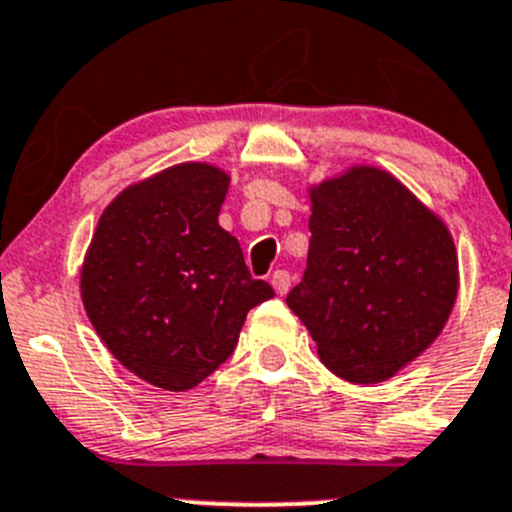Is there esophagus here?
Here are the masks:
<instances>
[{
	"instance_id": "34e87169",
	"label": "esophagus",
	"mask_w": 512,
	"mask_h": 512,
	"mask_svg": "<svg viewBox=\"0 0 512 512\" xmlns=\"http://www.w3.org/2000/svg\"><path fill=\"white\" fill-rule=\"evenodd\" d=\"M270 282H272V287H275L277 295H285V292L290 290V272H285V270L272 272Z\"/></svg>"
}]
</instances>
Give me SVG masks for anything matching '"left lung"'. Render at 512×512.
I'll return each instance as SVG.
<instances>
[{
    "mask_svg": "<svg viewBox=\"0 0 512 512\" xmlns=\"http://www.w3.org/2000/svg\"><path fill=\"white\" fill-rule=\"evenodd\" d=\"M310 252L287 305L327 370L375 385L428 350L458 297L445 222L390 172L357 165L310 187Z\"/></svg>",
    "mask_w": 512,
    "mask_h": 512,
    "instance_id": "left-lung-1",
    "label": "left lung"
}]
</instances>
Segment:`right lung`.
Wrapping results in <instances>:
<instances>
[{"label":"right lung","instance_id":"1","mask_svg":"<svg viewBox=\"0 0 512 512\" xmlns=\"http://www.w3.org/2000/svg\"><path fill=\"white\" fill-rule=\"evenodd\" d=\"M230 175L182 162L119 192L84 255L79 290L107 350L155 388L185 393L232 355L247 312L275 297L252 280L217 217Z\"/></svg>","mask_w":512,"mask_h":512}]
</instances>
